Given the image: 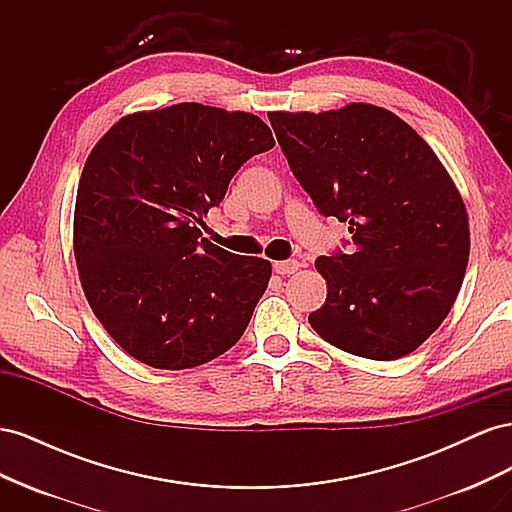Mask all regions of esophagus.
I'll return each instance as SVG.
<instances>
[{
    "instance_id": "esophagus-1",
    "label": "esophagus",
    "mask_w": 512,
    "mask_h": 512,
    "mask_svg": "<svg viewBox=\"0 0 512 512\" xmlns=\"http://www.w3.org/2000/svg\"><path fill=\"white\" fill-rule=\"evenodd\" d=\"M299 260H282V262H275L273 265V269H275V273H280V275H292L294 271H299Z\"/></svg>"
}]
</instances>
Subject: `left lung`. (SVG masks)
Wrapping results in <instances>:
<instances>
[{"label": "left lung", "mask_w": 512, "mask_h": 512, "mask_svg": "<svg viewBox=\"0 0 512 512\" xmlns=\"http://www.w3.org/2000/svg\"><path fill=\"white\" fill-rule=\"evenodd\" d=\"M269 121L316 209L352 235L348 250L316 258L327 301L309 314L312 329L363 359L410 354L451 312L466 275L468 213L455 183L386 108L350 104Z\"/></svg>", "instance_id": "1"}]
</instances>
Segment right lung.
I'll return each mask as SVG.
<instances>
[{
  "label": "right lung",
  "instance_id": "obj_1",
  "mask_svg": "<svg viewBox=\"0 0 512 512\" xmlns=\"http://www.w3.org/2000/svg\"><path fill=\"white\" fill-rule=\"evenodd\" d=\"M275 145L250 113L183 102L117 121L76 192L74 256L115 342L156 369H188L239 342L271 262L203 237L237 170Z\"/></svg>",
  "mask_w": 512,
  "mask_h": 512
}]
</instances>
